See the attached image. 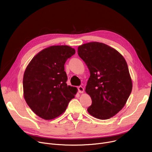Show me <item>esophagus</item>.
<instances>
[{"label": "esophagus", "mask_w": 152, "mask_h": 152, "mask_svg": "<svg viewBox=\"0 0 152 152\" xmlns=\"http://www.w3.org/2000/svg\"><path fill=\"white\" fill-rule=\"evenodd\" d=\"M77 89H78V92H79V93H81V94L83 93L84 91V88H83V87L82 86H79V87H77Z\"/></svg>", "instance_id": "esophagus-1"}]
</instances>
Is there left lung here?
I'll list each match as a JSON object with an SVG mask.
<instances>
[{
	"label": "left lung",
	"mask_w": 152,
	"mask_h": 152,
	"mask_svg": "<svg viewBox=\"0 0 152 152\" xmlns=\"http://www.w3.org/2000/svg\"><path fill=\"white\" fill-rule=\"evenodd\" d=\"M77 53L91 74L85 90L92 99L87 111L99 119L114 116L124 107L132 89L124 58L113 48L98 42L79 45Z\"/></svg>",
	"instance_id": "8db88e82"
}]
</instances>
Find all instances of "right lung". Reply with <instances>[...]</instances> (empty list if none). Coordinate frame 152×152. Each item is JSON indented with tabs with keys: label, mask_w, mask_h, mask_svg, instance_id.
Masks as SVG:
<instances>
[{
	"label": "right lung",
	"mask_w": 152,
	"mask_h": 152,
	"mask_svg": "<svg viewBox=\"0 0 152 152\" xmlns=\"http://www.w3.org/2000/svg\"><path fill=\"white\" fill-rule=\"evenodd\" d=\"M68 45H53L39 52L27 66L23 76L25 100L33 112L50 120L65 111L77 89L68 86L64 65L75 53Z\"/></svg>",
	"instance_id": "right-lung-1"
}]
</instances>
